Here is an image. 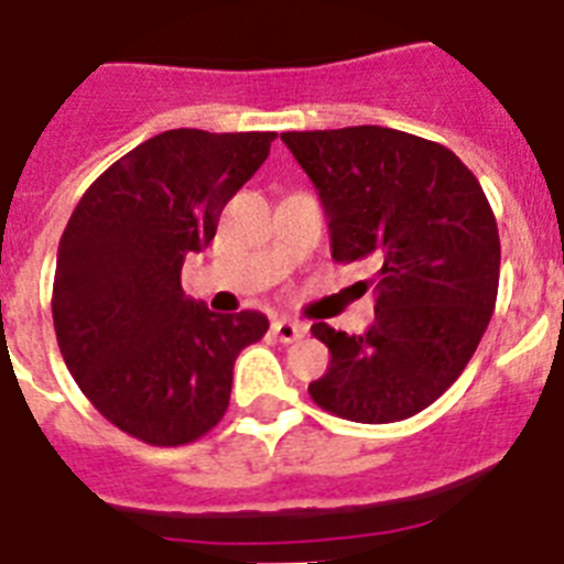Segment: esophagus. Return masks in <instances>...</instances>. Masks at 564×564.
Here are the masks:
<instances>
[{
  "instance_id": "esophagus-1",
  "label": "esophagus",
  "mask_w": 564,
  "mask_h": 564,
  "mask_svg": "<svg viewBox=\"0 0 564 564\" xmlns=\"http://www.w3.org/2000/svg\"><path fill=\"white\" fill-rule=\"evenodd\" d=\"M273 334L279 337V343H296L308 334V325L296 323V319H276L273 323Z\"/></svg>"
}]
</instances>
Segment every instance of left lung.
<instances>
[{"mask_svg":"<svg viewBox=\"0 0 564 564\" xmlns=\"http://www.w3.org/2000/svg\"><path fill=\"white\" fill-rule=\"evenodd\" d=\"M328 216L334 262L375 259L366 334L314 323L332 362L308 386L316 406L394 423L441 398L476 355L499 293V227L460 158L383 126L285 132Z\"/></svg>","mask_w":564,"mask_h":564,"instance_id":"left-lung-1","label":"left lung"}]
</instances>
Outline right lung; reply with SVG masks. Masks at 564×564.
Returning <instances> with one entry per match:
<instances>
[{
	"label": "right lung",
	"instance_id": "right-lung-1",
	"mask_svg": "<svg viewBox=\"0 0 564 564\" xmlns=\"http://www.w3.org/2000/svg\"><path fill=\"white\" fill-rule=\"evenodd\" d=\"M276 132L170 129L86 189L65 225L54 273L59 351L91 406L126 435L181 446L227 412L232 362L268 316H221L184 296L187 253L264 164Z\"/></svg>",
	"mask_w": 564,
	"mask_h": 564
}]
</instances>
